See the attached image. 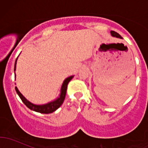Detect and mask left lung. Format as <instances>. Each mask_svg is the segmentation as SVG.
Here are the masks:
<instances>
[{"label":"left lung","mask_w":148,"mask_h":148,"mask_svg":"<svg viewBox=\"0 0 148 148\" xmlns=\"http://www.w3.org/2000/svg\"><path fill=\"white\" fill-rule=\"evenodd\" d=\"M110 33H111V35L112 36H114V37H117V38H122V37H121V36L120 35V34H118V33H117V32H115V31H110Z\"/></svg>","instance_id":"obj_1"}]
</instances>
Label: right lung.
I'll use <instances>...</instances> for the list:
<instances>
[{"mask_svg": "<svg viewBox=\"0 0 148 148\" xmlns=\"http://www.w3.org/2000/svg\"><path fill=\"white\" fill-rule=\"evenodd\" d=\"M18 59V57H17ZM17 59H16V62H15V66H14V71H16V62H17ZM15 77H16V74H15ZM74 77V76H71V77H68L64 80V82L62 86V89H61V95L60 97L58 98L56 100L53 101V102H49L48 104H43V105H36V104H32L30 102H28L27 99L21 95L20 92L18 91V88L15 87L16 89V92L18 95V96L20 97V98L21 99L22 102L24 103L26 107H28L30 110H34V111L37 112H40V113H43V114H49V113H51L53 112L56 111L58 108L61 107L62 104H63L64 100L65 99L66 97V89H67V85H68L69 82L72 79V78Z\"/></svg>", "mask_w": 148, "mask_h": 148, "instance_id": "right-lung-1", "label": "right lung"}]
</instances>
